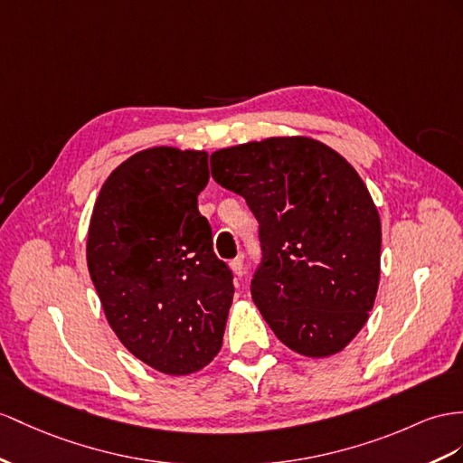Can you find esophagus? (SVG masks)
Instances as JSON below:
<instances>
[{
	"label": "esophagus",
	"instance_id": "obj_1",
	"mask_svg": "<svg viewBox=\"0 0 463 463\" xmlns=\"http://www.w3.org/2000/svg\"><path fill=\"white\" fill-rule=\"evenodd\" d=\"M231 269L234 271L236 278H242V276H244V262H242V258H234L232 262H231Z\"/></svg>",
	"mask_w": 463,
	"mask_h": 463
}]
</instances>
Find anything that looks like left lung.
<instances>
[{
	"label": "left lung",
	"mask_w": 463,
	"mask_h": 463,
	"mask_svg": "<svg viewBox=\"0 0 463 463\" xmlns=\"http://www.w3.org/2000/svg\"><path fill=\"white\" fill-rule=\"evenodd\" d=\"M211 175L260 224L250 293L274 335L309 358L340 352L379 286L382 222L358 172L323 142L279 137L213 152Z\"/></svg>",
	"instance_id": "obj_1"
}]
</instances>
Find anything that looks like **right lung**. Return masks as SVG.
<instances>
[{"label":"right lung","instance_id":"add662e5","mask_svg":"<svg viewBox=\"0 0 463 463\" xmlns=\"http://www.w3.org/2000/svg\"><path fill=\"white\" fill-rule=\"evenodd\" d=\"M207 152H137L105 180L88 232V268L125 348L168 375L205 367L222 345L231 268L213 250L197 195Z\"/></svg>","mask_w":463,"mask_h":463}]
</instances>
